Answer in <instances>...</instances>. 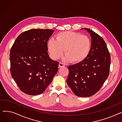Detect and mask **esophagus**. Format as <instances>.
<instances>
[{
	"mask_svg": "<svg viewBox=\"0 0 122 122\" xmlns=\"http://www.w3.org/2000/svg\"><path fill=\"white\" fill-rule=\"evenodd\" d=\"M65 66V64L64 63H62V62H60L59 64V68H62L64 66Z\"/></svg>",
	"mask_w": 122,
	"mask_h": 122,
	"instance_id": "34e87169",
	"label": "esophagus"
}]
</instances>
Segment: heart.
Returning a JSON list of instances; mask_svg holds the SVG:
<instances>
[{"label":"heart","mask_w":122,"mask_h":122,"mask_svg":"<svg viewBox=\"0 0 122 122\" xmlns=\"http://www.w3.org/2000/svg\"><path fill=\"white\" fill-rule=\"evenodd\" d=\"M51 38L48 42L49 53L54 59L60 58L64 54L65 60L78 63L87 57L91 49V41L87 36L74 31H63Z\"/></svg>","instance_id":"obj_1"}]
</instances>
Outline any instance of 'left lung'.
I'll return each instance as SVG.
<instances>
[{
  "label": "left lung",
  "mask_w": 122,
  "mask_h": 122,
  "mask_svg": "<svg viewBox=\"0 0 122 122\" xmlns=\"http://www.w3.org/2000/svg\"><path fill=\"white\" fill-rule=\"evenodd\" d=\"M84 29L91 36V49L84 60L68 67L67 83L76 95L86 97L98 92L108 78L111 57L103 38L90 29Z\"/></svg>",
  "instance_id": "1"
}]
</instances>
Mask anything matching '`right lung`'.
I'll use <instances>...</instances> for the list:
<instances>
[{"label":"right lung","instance_id":"obj_1","mask_svg":"<svg viewBox=\"0 0 122 122\" xmlns=\"http://www.w3.org/2000/svg\"><path fill=\"white\" fill-rule=\"evenodd\" d=\"M54 32L31 29L16 39L10 50V72L18 87L30 95L42 93L58 70L59 62L50 58L47 41Z\"/></svg>","mask_w":122,"mask_h":122}]
</instances>
